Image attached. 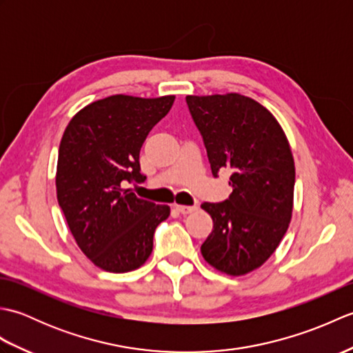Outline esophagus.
<instances>
[{
	"mask_svg": "<svg viewBox=\"0 0 353 353\" xmlns=\"http://www.w3.org/2000/svg\"><path fill=\"white\" fill-rule=\"evenodd\" d=\"M176 211H179L181 214H191L194 211H197V206H186V205H176Z\"/></svg>",
	"mask_w": 353,
	"mask_h": 353,
	"instance_id": "esophagus-1",
	"label": "esophagus"
}]
</instances>
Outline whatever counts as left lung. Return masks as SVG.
<instances>
[{
  "instance_id": "left-lung-1",
  "label": "left lung",
  "mask_w": 353,
  "mask_h": 353,
  "mask_svg": "<svg viewBox=\"0 0 353 353\" xmlns=\"http://www.w3.org/2000/svg\"><path fill=\"white\" fill-rule=\"evenodd\" d=\"M214 177L230 171L232 194L203 203L214 229L201 244L209 265L243 276L272 256L288 229L296 170L281 124L262 104L241 94L188 95Z\"/></svg>"
}]
</instances>
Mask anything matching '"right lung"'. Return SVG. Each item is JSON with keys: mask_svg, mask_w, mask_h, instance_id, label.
<instances>
[{"mask_svg": "<svg viewBox=\"0 0 353 353\" xmlns=\"http://www.w3.org/2000/svg\"><path fill=\"white\" fill-rule=\"evenodd\" d=\"M174 95L141 99L112 95L79 110L59 147V206L77 245L110 273L139 268L153 250L156 228L170 206L137 197L139 152L150 130L168 114Z\"/></svg>", "mask_w": 353, "mask_h": 353, "instance_id": "right-lung-1", "label": "right lung"}]
</instances>
